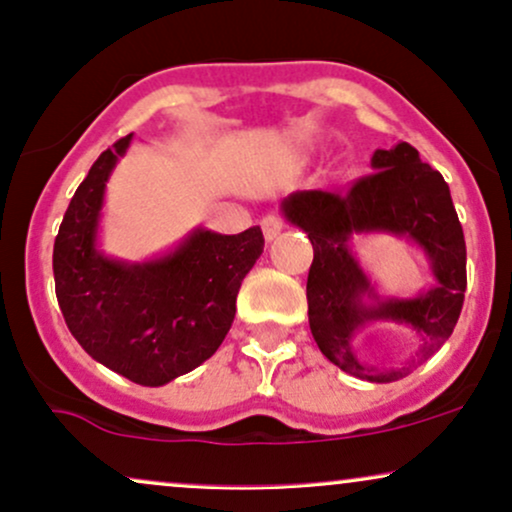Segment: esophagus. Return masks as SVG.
<instances>
[{
	"label": "esophagus",
	"mask_w": 512,
	"mask_h": 512,
	"mask_svg": "<svg viewBox=\"0 0 512 512\" xmlns=\"http://www.w3.org/2000/svg\"><path fill=\"white\" fill-rule=\"evenodd\" d=\"M260 226H262V233H264V240H267V243H272V240L279 236L281 231H284V221L279 219V216H264V219L260 221Z\"/></svg>",
	"instance_id": "obj_1"
}]
</instances>
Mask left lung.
I'll use <instances>...</instances> for the list:
<instances>
[{"label": "left lung", "instance_id": "left-lung-1", "mask_svg": "<svg viewBox=\"0 0 512 512\" xmlns=\"http://www.w3.org/2000/svg\"><path fill=\"white\" fill-rule=\"evenodd\" d=\"M373 173L346 190H298L281 214L313 243L308 272V320L317 346L334 366L368 383H392L411 370L361 361L354 337L368 322H395L421 337L419 361L450 337L467 289V248L452 207L450 187L438 170L421 163L407 142L378 149ZM387 232L414 242L427 255L437 284L411 299H385L374 291L350 250V238Z\"/></svg>", "mask_w": 512, "mask_h": 512}]
</instances>
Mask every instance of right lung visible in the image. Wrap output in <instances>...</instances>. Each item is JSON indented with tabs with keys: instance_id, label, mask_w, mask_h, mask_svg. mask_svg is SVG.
Segmentation results:
<instances>
[{
	"instance_id": "1",
	"label": "right lung",
	"mask_w": 512,
	"mask_h": 512,
	"mask_svg": "<svg viewBox=\"0 0 512 512\" xmlns=\"http://www.w3.org/2000/svg\"><path fill=\"white\" fill-rule=\"evenodd\" d=\"M134 134L103 151L76 187L52 250L57 303L88 356L146 387L202 366L226 339L245 274L264 250L260 226L238 236L195 228L146 262L98 248L105 185Z\"/></svg>"
}]
</instances>
